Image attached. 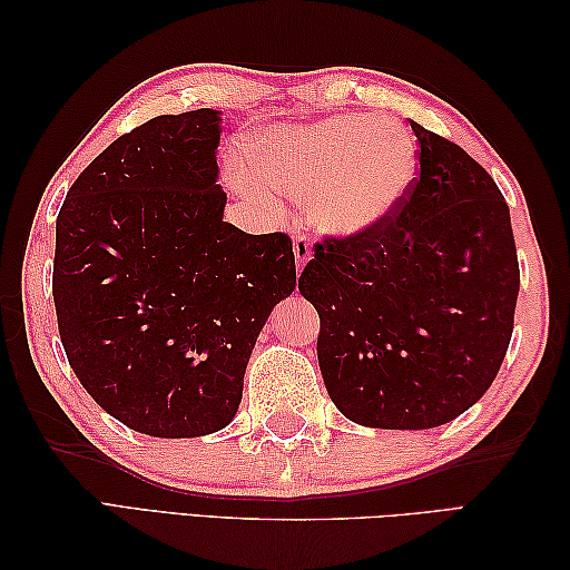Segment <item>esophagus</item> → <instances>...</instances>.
<instances>
[{
	"mask_svg": "<svg viewBox=\"0 0 570 570\" xmlns=\"http://www.w3.org/2000/svg\"><path fill=\"white\" fill-rule=\"evenodd\" d=\"M294 257H296L298 269H304L306 262L311 259V239L306 235L301 233L294 235Z\"/></svg>",
	"mask_w": 570,
	"mask_h": 570,
	"instance_id": "34e87169",
	"label": "esophagus"
}]
</instances>
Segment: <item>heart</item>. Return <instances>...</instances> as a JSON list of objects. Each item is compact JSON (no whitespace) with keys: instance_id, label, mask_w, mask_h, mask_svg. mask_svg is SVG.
<instances>
[{"instance_id":"obj_1","label":"heart","mask_w":570,"mask_h":570,"mask_svg":"<svg viewBox=\"0 0 570 570\" xmlns=\"http://www.w3.org/2000/svg\"><path fill=\"white\" fill-rule=\"evenodd\" d=\"M419 151L394 119L335 115L306 127L269 129L257 144V174L266 188L308 198L313 227L331 237H357L404 200L416 178Z\"/></svg>"}]
</instances>
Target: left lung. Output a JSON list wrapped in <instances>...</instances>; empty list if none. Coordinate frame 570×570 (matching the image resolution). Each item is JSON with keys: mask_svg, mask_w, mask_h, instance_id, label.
Here are the masks:
<instances>
[{"mask_svg": "<svg viewBox=\"0 0 570 570\" xmlns=\"http://www.w3.org/2000/svg\"><path fill=\"white\" fill-rule=\"evenodd\" d=\"M421 174L367 233L325 239L298 278L321 316L318 365L333 404L370 429L458 419L510 347L519 264L510 208L458 144L411 122Z\"/></svg>", "mask_w": 570, "mask_h": 570, "instance_id": "8db88e82", "label": "left lung"}]
</instances>
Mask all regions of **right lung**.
Returning <instances> with one entry per match:
<instances>
[{"label":"right lung","instance_id":"obj_1","mask_svg":"<svg viewBox=\"0 0 570 570\" xmlns=\"http://www.w3.org/2000/svg\"><path fill=\"white\" fill-rule=\"evenodd\" d=\"M220 112L149 119L70 186L56 220L60 343L107 414L156 439L235 419L254 343L296 288L292 239L223 220Z\"/></svg>","mask_w":570,"mask_h":570}]
</instances>
